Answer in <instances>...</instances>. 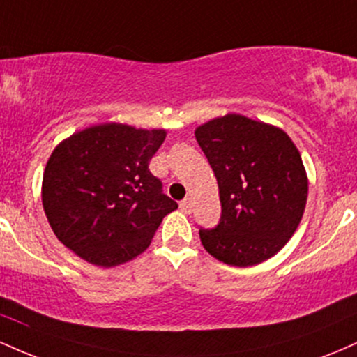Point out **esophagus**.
Returning <instances> with one entry per match:
<instances>
[{"label": "esophagus", "mask_w": 357, "mask_h": 357, "mask_svg": "<svg viewBox=\"0 0 357 357\" xmlns=\"http://www.w3.org/2000/svg\"><path fill=\"white\" fill-rule=\"evenodd\" d=\"M179 208H181V211H184L188 215V213H191V210H192V202L190 198L183 199V202L179 203Z\"/></svg>", "instance_id": "34e87169"}]
</instances>
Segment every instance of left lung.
I'll use <instances>...</instances> for the list:
<instances>
[{
    "label": "left lung",
    "mask_w": 357,
    "mask_h": 357,
    "mask_svg": "<svg viewBox=\"0 0 357 357\" xmlns=\"http://www.w3.org/2000/svg\"><path fill=\"white\" fill-rule=\"evenodd\" d=\"M196 141L220 190L221 218L199 230L204 250L233 267L275 255L304 215L309 179L301 153L280 127L227 114L198 126Z\"/></svg>",
    "instance_id": "obj_1"
}]
</instances>
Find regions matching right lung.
I'll return each instance as SVG.
<instances>
[{
	"label": "right lung",
	"instance_id": "obj_1",
	"mask_svg": "<svg viewBox=\"0 0 357 357\" xmlns=\"http://www.w3.org/2000/svg\"><path fill=\"white\" fill-rule=\"evenodd\" d=\"M165 129L105 122L63 139L47 161L42 203L53 233L97 267H117L149 247L178 203L161 192L149 161Z\"/></svg>",
	"mask_w": 357,
	"mask_h": 357
}]
</instances>
